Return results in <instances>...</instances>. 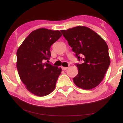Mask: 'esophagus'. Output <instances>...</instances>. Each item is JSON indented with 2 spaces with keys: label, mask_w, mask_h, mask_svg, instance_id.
I'll return each instance as SVG.
<instances>
[{
  "label": "esophagus",
  "mask_w": 123,
  "mask_h": 123,
  "mask_svg": "<svg viewBox=\"0 0 123 123\" xmlns=\"http://www.w3.org/2000/svg\"><path fill=\"white\" fill-rule=\"evenodd\" d=\"M68 68H69L68 67H62V69L64 70H67L68 69Z\"/></svg>",
  "instance_id": "34e87169"
}]
</instances>
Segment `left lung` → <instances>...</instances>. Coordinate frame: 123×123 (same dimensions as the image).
I'll use <instances>...</instances> for the list:
<instances>
[{
    "label": "left lung",
    "mask_w": 123,
    "mask_h": 123,
    "mask_svg": "<svg viewBox=\"0 0 123 123\" xmlns=\"http://www.w3.org/2000/svg\"><path fill=\"white\" fill-rule=\"evenodd\" d=\"M69 45L73 48L78 61V74L73 78L79 87L90 90L95 87L103 80L110 65L108 48L105 40L89 28L83 26L61 30Z\"/></svg>",
    "instance_id": "left-lung-1"
}]
</instances>
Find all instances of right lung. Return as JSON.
<instances>
[{
  "instance_id": "right-lung-1",
  "label": "right lung",
  "mask_w": 123,
  "mask_h": 123,
  "mask_svg": "<svg viewBox=\"0 0 123 123\" xmlns=\"http://www.w3.org/2000/svg\"><path fill=\"white\" fill-rule=\"evenodd\" d=\"M59 31L40 28L29 34L17 51L20 79L31 93L43 96L55 87L61 68L45 62L51 57L50 46L61 37Z\"/></svg>"
}]
</instances>
